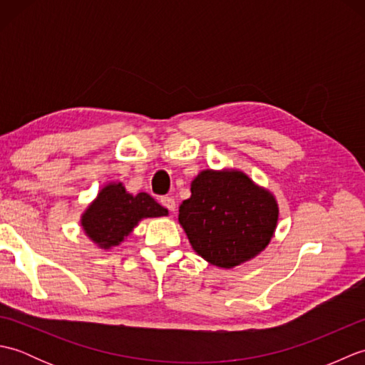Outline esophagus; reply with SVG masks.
<instances>
[{
    "label": "esophagus",
    "mask_w": 365,
    "mask_h": 365,
    "mask_svg": "<svg viewBox=\"0 0 365 365\" xmlns=\"http://www.w3.org/2000/svg\"><path fill=\"white\" fill-rule=\"evenodd\" d=\"M160 202H161L163 207H166L169 212H174L175 210V200L173 197H168V196L166 197H161Z\"/></svg>",
    "instance_id": "obj_1"
}]
</instances>
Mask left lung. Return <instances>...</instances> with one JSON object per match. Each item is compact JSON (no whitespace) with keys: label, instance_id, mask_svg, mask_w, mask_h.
<instances>
[{"label":"left lung","instance_id":"8db88e82","mask_svg":"<svg viewBox=\"0 0 365 365\" xmlns=\"http://www.w3.org/2000/svg\"><path fill=\"white\" fill-rule=\"evenodd\" d=\"M279 220L276 197L237 169H205L191 182L178 222L200 257L235 268L260 254Z\"/></svg>","mask_w":365,"mask_h":365}]
</instances>
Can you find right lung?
I'll return each mask as SVG.
<instances>
[{"instance_id":"add662e5","label":"right lung","mask_w":365,"mask_h":365,"mask_svg":"<svg viewBox=\"0 0 365 365\" xmlns=\"http://www.w3.org/2000/svg\"><path fill=\"white\" fill-rule=\"evenodd\" d=\"M168 216L147 192L130 195L120 182L108 183L81 215L84 234L102 250L120 245L144 218Z\"/></svg>"}]
</instances>
